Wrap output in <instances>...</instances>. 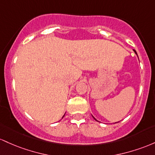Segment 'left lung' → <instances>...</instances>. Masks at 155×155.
Wrapping results in <instances>:
<instances>
[{
  "instance_id": "obj_1",
  "label": "left lung",
  "mask_w": 155,
  "mask_h": 155,
  "mask_svg": "<svg viewBox=\"0 0 155 155\" xmlns=\"http://www.w3.org/2000/svg\"><path fill=\"white\" fill-rule=\"evenodd\" d=\"M133 51H134V52H135V54H136V55H137V56H138V54H137L136 51H135V50H133ZM93 118H94V119L95 120H96V121H97V120L96 119H95V118H94V116H93Z\"/></svg>"
}]
</instances>
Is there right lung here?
<instances>
[{
	"label": "right lung",
	"mask_w": 155,
	"mask_h": 155,
	"mask_svg": "<svg viewBox=\"0 0 155 155\" xmlns=\"http://www.w3.org/2000/svg\"><path fill=\"white\" fill-rule=\"evenodd\" d=\"M64 115H65V114H64ZM64 115L63 116V117H62V119H63V118H64Z\"/></svg>",
	"instance_id": "obj_1"
}]
</instances>
